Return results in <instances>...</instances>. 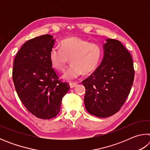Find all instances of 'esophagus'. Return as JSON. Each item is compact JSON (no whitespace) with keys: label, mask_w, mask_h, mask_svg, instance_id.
<instances>
[{"label":"esophagus","mask_w":150,"mask_h":150,"mask_svg":"<svg viewBox=\"0 0 150 150\" xmlns=\"http://www.w3.org/2000/svg\"><path fill=\"white\" fill-rule=\"evenodd\" d=\"M69 85H70L71 88H73V87H76V86H77V83H70Z\"/></svg>","instance_id":"esophagus-1"}]
</instances>
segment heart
Returning <instances> with one entry per match:
<instances>
[{
  "label": "heart",
  "instance_id": "1",
  "mask_svg": "<svg viewBox=\"0 0 150 150\" xmlns=\"http://www.w3.org/2000/svg\"><path fill=\"white\" fill-rule=\"evenodd\" d=\"M59 45L60 47L51 50L49 57L52 67L58 71L64 70L70 57L72 63L63 75L65 79H73L82 73L89 74L99 65L103 48L97 43L72 37L63 40Z\"/></svg>",
  "mask_w": 150,
  "mask_h": 150
}]
</instances>
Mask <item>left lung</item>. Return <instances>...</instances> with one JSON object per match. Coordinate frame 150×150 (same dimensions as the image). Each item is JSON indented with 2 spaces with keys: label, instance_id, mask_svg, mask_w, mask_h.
Returning <instances> with one entry per match:
<instances>
[{
  "label": "left lung",
  "instance_id": "obj_1",
  "mask_svg": "<svg viewBox=\"0 0 150 150\" xmlns=\"http://www.w3.org/2000/svg\"><path fill=\"white\" fill-rule=\"evenodd\" d=\"M106 41L100 65L82 81L85 87L86 110L99 118L109 117L120 110L130 94L134 78L130 52L118 40Z\"/></svg>",
  "mask_w": 150,
  "mask_h": 150
}]
</instances>
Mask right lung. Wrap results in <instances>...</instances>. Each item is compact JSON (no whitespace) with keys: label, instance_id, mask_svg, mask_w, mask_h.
Here are the masks:
<instances>
[{"label":"right lung","instance_id":"1","mask_svg":"<svg viewBox=\"0 0 150 150\" xmlns=\"http://www.w3.org/2000/svg\"><path fill=\"white\" fill-rule=\"evenodd\" d=\"M45 34L25 42L14 60L12 79L19 98L37 118L50 119L60 111L62 98L70 86L52 68L49 54L54 45Z\"/></svg>","mask_w":150,"mask_h":150}]
</instances>
